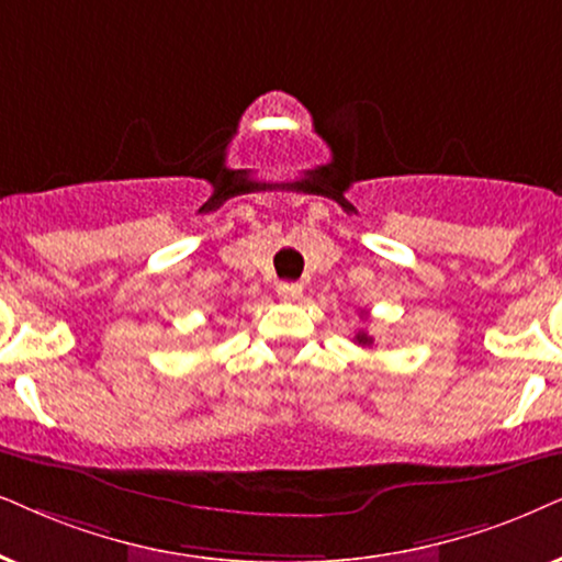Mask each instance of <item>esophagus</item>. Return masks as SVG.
I'll return each mask as SVG.
<instances>
[{"instance_id":"34e87169","label":"esophagus","mask_w":562,"mask_h":562,"mask_svg":"<svg viewBox=\"0 0 562 562\" xmlns=\"http://www.w3.org/2000/svg\"><path fill=\"white\" fill-rule=\"evenodd\" d=\"M277 295H280V301H297L303 295V285L301 282H280Z\"/></svg>"}]
</instances>
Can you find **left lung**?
Segmentation results:
<instances>
[{
  "label": "left lung",
  "mask_w": 562,
  "mask_h": 562,
  "mask_svg": "<svg viewBox=\"0 0 562 562\" xmlns=\"http://www.w3.org/2000/svg\"><path fill=\"white\" fill-rule=\"evenodd\" d=\"M355 342H358L360 347H371V345H373V339H371V337H368V334H366V331H360V334H358V337H355Z\"/></svg>",
  "instance_id": "1"
}]
</instances>
